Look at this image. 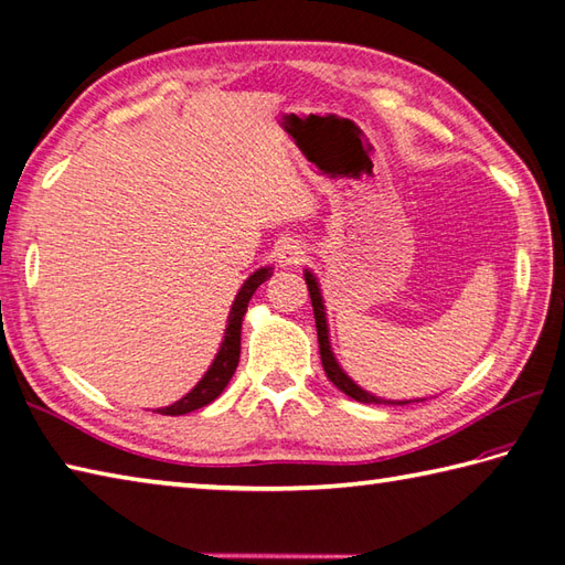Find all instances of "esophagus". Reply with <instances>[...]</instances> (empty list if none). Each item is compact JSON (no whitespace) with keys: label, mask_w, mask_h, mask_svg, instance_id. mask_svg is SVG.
Returning <instances> with one entry per match:
<instances>
[{"label":"esophagus","mask_w":565,"mask_h":565,"mask_svg":"<svg viewBox=\"0 0 565 565\" xmlns=\"http://www.w3.org/2000/svg\"><path fill=\"white\" fill-rule=\"evenodd\" d=\"M276 259H279L281 267H294V264H301L306 259V249L298 243H284L276 249Z\"/></svg>","instance_id":"esophagus-1"}]
</instances>
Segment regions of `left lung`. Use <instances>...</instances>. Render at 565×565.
<instances>
[{
	"label": "left lung",
	"instance_id": "obj_1",
	"mask_svg": "<svg viewBox=\"0 0 565 565\" xmlns=\"http://www.w3.org/2000/svg\"><path fill=\"white\" fill-rule=\"evenodd\" d=\"M306 284H308V294H310V303H313V316H316V328H318V344H320V359H322V369H326L328 379L338 386L342 393L350 395V398L359 401V403H383V405H393L391 401H383L376 398V395H371L366 391H362L356 386V383L344 374L340 369V364L334 362L332 350H330V340H328V322H326V306H322V298L318 291V281L313 279V274L306 271ZM405 405V403H403Z\"/></svg>",
	"mask_w": 565,
	"mask_h": 565
}]
</instances>
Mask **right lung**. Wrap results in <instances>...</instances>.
<instances>
[{"label":"right lung","instance_id":"1","mask_svg":"<svg viewBox=\"0 0 565 565\" xmlns=\"http://www.w3.org/2000/svg\"><path fill=\"white\" fill-rule=\"evenodd\" d=\"M271 276V269H259L249 276L245 281L243 289L235 296V303L231 316H227V328H225V340L221 344L218 354H215L211 369L206 371V376H203L196 388L186 393L182 401H177L170 407H162V415H184L191 411H199V407L213 403L218 395L223 393V388L227 386V381L233 379L237 362H239V330H243V318L247 313V303L252 294L259 289V284H264Z\"/></svg>","mask_w":565,"mask_h":565}]
</instances>
